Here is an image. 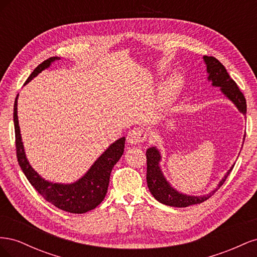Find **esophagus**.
Wrapping results in <instances>:
<instances>
[{
    "mask_svg": "<svg viewBox=\"0 0 257 257\" xmlns=\"http://www.w3.org/2000/svg\"><path fill=\"white\" fill-rule=\"evenodd\" d=\"M147 139V132L142 127H135L131 130L127 134V142L130 144H141L146 142Z\"/></svg>",
    "mask_w": 257,
    "mask_h": 257,
    "instance_id": "obj_1",
    "label": "esophagus"
}]
</instances>
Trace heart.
<instances>
[{
  "label": "heart",
  "instance_id": "b5f03b06",
  "mask_svg": "<svg viewBox=\"0 0 257 257\" xmlns=\"http://www.w3.org/2000/svg\"><path fill=\"white\" fill-rule=\"evenodd\" d=\"M179 83H180V80H179V78H175L173 81H172V88H177Z\"/></svg>",
  "mask_w": 257,
  "mask_h": 257
}]
</instances>
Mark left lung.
<instances>
[{
  "label": "left lung",
  "mask_w": 257,
  "mask_h": 257,
  "mask_svg": "<svg viewBox=\"0 0 257 257\" xmlns=\"http://www.w3.org/2000/svg\"><path fill=\"white\" fill-rule=\"evenodd\" d=\"M204 60L207 64V72L209 73L208 79L212 81V84L215 87H220L222 92L226 95L232 103H234L238 109L242 112L243 114L246 113V102L243 93L240 91L238 88L237 83L230 78L228 75L226 68L221 62L215 59L214 57H204ZM245 138V136H244ZM147 155V184L149 188L150 192L154 198L159 200L160 203L170 206V207H178L183 208L188 207L191 205H196L204 203L205 200L211 197L217 189H220V186L223 185V183L226 180L231 169L234 168L232 166L227 175L222 179V181L219 184V188L214 190L212 193H210L209 195L206 196H188L183 195V194L177 192L174 190L172 186L168 184V182L165 180V178L163 177L161 169L159 167V162L161 160V155L159 151L155 148H150L146 152Z\"/></svg>",
  "instance_id": "1"
}]
</instances>
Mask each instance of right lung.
<instances>
[{
    "mask_svg": "<svg viewBox=\"0 0 257 257\" xmlns=\"http://www.w3.org/2000/svg\"><path fill=\"white\" fill-rule=\"evenodd\" d=\"M59 60L52 57L38 65L29 76L26 83L32 80L35 76L40 74L43 69L47 68L51 62ZM18 97V95H17ZM17 97L14 104V125L15 138H16V154L18 163L26 175L29 182L41 195L53 206L69 213H84L96 208L104 200L109 184V178L112 167L122 157L124 151L125 138L122 137L112 144L108 149L100 155L97 161L92 165L89 172L85 174L79 181L73 184L51 183L44 180L35 170L30 166L23 151L21 142L20 128L17 115Z\"/></svg>",
    "mask_w": 257,
    "mask_h": 257,
    "instance_id": "right-lung-1",
    "label": "right lung"
}]
</instances>
